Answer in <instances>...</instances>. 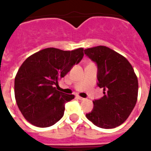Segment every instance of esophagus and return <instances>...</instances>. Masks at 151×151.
<instances>
[{"label":"esophagus","instance_id":"esophagus-1","mask_svg":"<svg viewBox=\"0 0 151 151\" xmlns=\"http://www.w3.org/2000/svg\"><path fill=\"white\" fill-rule=\"evenodd\" d=\"M77 98H78V99H80V100H84V99H85V98H83V97H81L80 96H77Z\"/></svg>","mask_w":151,"mask_h":151}]
</instances>
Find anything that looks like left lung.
I'll list each match as a JSON object with an SVG mask.
<instances>
[{"instance_id": "left-lung-1", "label": "left lung", "mask_w": 151, "mask_h": 151, "mask_svg": "<svg viewBox=\"0 0 151 151\" xmlns=\"http://www.w3.org/2000/svg\"><path fill=\"white\" fill-rule=\"evenodd\" d=\"M85 54L98 66V86L103 96L93 101L88 119L102 129H114L123 124L136 106L138 79L128 59L106 46L87 48Z\"/></svg>"}]
</instances>
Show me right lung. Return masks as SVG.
<instances>
[{"label":"right lung","instance_id":"add662e5","mask_svg":"<svg viewBox=\"0 0 151 151\" xmlns=\"http://www.w3.org/2000/svg\"><path fill=\"white\" fill-rule=\"evenodd\" d=\"M84 48L63 51L48 48L31 55L15 78V97L19 110L30 124L40 128L52 126L64 114L65 104L74 99L55 86L72 66L80 63Z\"/></svg>","mask_w":151,"mask_h":151}]
</instances>
